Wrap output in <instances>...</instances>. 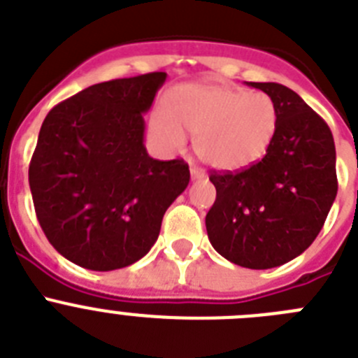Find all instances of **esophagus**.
Returning a JSON list of instances; mask_svg holds the SVG:
<instances>
[{
    "label": "esophagus",
    "mask_w": 358,
    "mask_h": 358,
    "mask_svg": "<svg viewBox=\"0 0 358 358\" xmlns=\"http://www.w3.org/2000/svg\"><path fill=\"white\" fill-rule=\"evenodd\" d=\"M191 178L194 180V182H198V180H203V178H205V171H203V169H199V167L192 166L191 167Z\"/></svg>",
    "instance_id": "1"
}]
</instances>
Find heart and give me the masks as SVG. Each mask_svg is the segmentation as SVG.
<instances>
[{
    "label": "heart",
    "mask_w": 358,
    "mask_h": 358,
    "mask_svg": "<svg viewBox=\"0 0 358 358\" xmlns=\"http://www.w3.org/2000/svg\"><path fill=\"white\" fill-rule=\"evenodd\" d=\"M151 130L166 150L180 151L187 131L199 159L221 171H237L266 155L276 130V105L266 92L228 85H185L159 108Z\"/></svg>",
    "instance_id": "b5f03b06"
}]
</instances>
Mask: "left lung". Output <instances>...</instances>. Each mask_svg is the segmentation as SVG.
Segmentation results:
<instances>
[{
    "instance_id": "1",
    "label": "left lung",
    "mask_w": 358,
    "mask_h": 358,
    "mask_svg": "<svg viewBox=\"0 0 358 358\" xmlns=\"http://www.w3.org/2000/svg\"><path fill=\"white\" fill-rule=\"evenodd\" d=\"M271 96L276 130L260 162L212 173L215 201L208 241L237 266L271 269L301 255L317 237L337 196L336 144L320 115L275 82H246Z\"/></svg>"
}]
</instances>
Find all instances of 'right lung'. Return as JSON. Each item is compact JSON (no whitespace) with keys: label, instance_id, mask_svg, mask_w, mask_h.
Here are the masks:
<instances>
[{"label":"right lung","instance_id":"right-lung-1","mask_svg":"<svg viewBox=\"0 0 358 358\" xmlns=\"http://www.w3.org/2000/svg\"><path fill=\"white\" fill-rule=\"evenodd\" d=\"M166 73L87 87L50 110L30 162V191L48 241L91 271L121 269L157 243L166 210L189 185L183 160H157L144 117Z\"/></svg>","mask_w":358,"mask_h":358}]
</instances>
